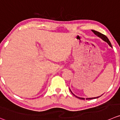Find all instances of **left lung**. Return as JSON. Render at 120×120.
<instances>
[{
  "label": "left lung",
  "instance_id": "8db88e82",
  "mask_svg": "<svg viewBox=\"0 0 120 120\" xmlns=\"http://www.w3.org/2000/svg\"><path fill=\"white\" fill-rule=\"evenodd\" d=\"M92 30V32H93V33H94L95 34H96V35H97V36H98V37H99V38H100L101 39H103V40H104V41H106V42L108 44H109V46H110V47H112V46H111V43H110V41H109V39H108V38H107V37L106 36H105V35H104V34H102V33H100V32H97V31L93 30ZM70 91H71V93L73 94V95H74V96H75V95H74V94H73V93L71 92V90H70ZM75 97H77V98H79V99H81V100H84V98H80V97H77V96H75ZM98 97H94V98H86V100H90V99H93V98H98Z\"/></svg>",
  "mask_w": 120,
  "mask_h": 120
}]
</instances>
